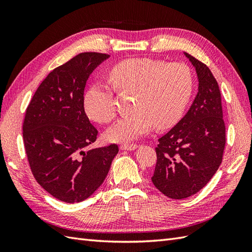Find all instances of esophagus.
Here are the masks:
<instances>
[{"label": "esophagus", "mask_w": 252, "mask_h": 252, "mask_svg": "<svg viewBox=\"0 0 252 252\" xmlns=\"http://www.w3.org/2000/svg\"><path fill=\"white\" fill-rule=\"evenodd\" d=\"M120 148L122 150H134L138 148V145L136 144H122Z\"/></svg>", "instance_id": "obj_1"}]
</instances>
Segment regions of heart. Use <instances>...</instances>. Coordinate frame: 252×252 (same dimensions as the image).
Listing matches in <instances>:
<instances>
[{"mask_svg":"<svg viewBox=\"0 0 252 252\" xmlns=\"http://www.w3.org/2000/svg\"><path fill=\"white\" fill-rule=\"evenodd\" d=\"M108 80L119 94H133L132 113L121 119L106 133L111 142H127L152 128L166 130L182 119L193 91V75L182 63L166 64L149 58L127 59L113 65ZM113 91L94 84L84 94V109L97 123L116 119Z\"/></svg>","mask_w":252,"mask_h":252,"instance_id":"1","label":"heart"}]
</instances>
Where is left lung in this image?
<instances>
[{"instance_id": "8db88e82", "label": "left lung", "mask_w": 252, "mask_h": 252, "mask_svg": "<svg viewBox=\"0 0 252 252\" xmlns=\"http://www.w3.org/2000/svg\"><path fill=\"white\" fill-rule=\"evenodd\" d=\"M195 67L199 93L169 132L158 139L152 183L175 200L193 195L207 184L222 163L226 144L219 84L209 68L185 53Z\"/></svg>"}]
</instances>
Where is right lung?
I'll return each instance as SVG.
<instances>
[{"label": "right lung", "instance_id": "1", "mask_svg": "<svg viewBox=\"0 0 252 252\" xmlns=\"http://www.w3.org/2000/svg\"><path fill=\"white\" fill-rule=\"evenodd\" d=\"M109 55L83 52L55 68L28 104L23 142L36 182L65 203L86 200L101 186L117 144L87 150L96 128L84 109V89L90 73Z\"/></svg>", "mask_w": 252, "mask_h": 252}]
</instances>
